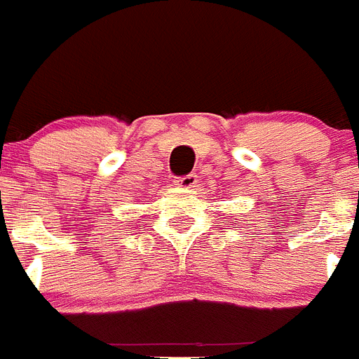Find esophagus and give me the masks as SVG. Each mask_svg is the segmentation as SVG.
I'll list each match as a JSON object with an SVG mask.
<instances>
[{
	"instance_id": "obj_1",
	"label": "esophagus",
	"mask_w": 359,
	"mask_h": 359,
	"mask_svg": "<svg viewBox=\"0 0 359 359\" xmlns=\"http://www.w3.org/2000/svg\"><path fill=\"white\" fill-rule=\"evenodd\" d=\"M174 183H176L177 187H183V189H192V187H196V183H198V176H196V174H187V176L177 177Z\"/></svg>"
}]
</instances>
